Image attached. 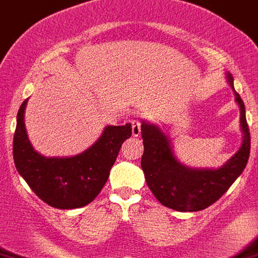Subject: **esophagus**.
<instances>
[{
  "mask_svg": "<svg viewBox=\"0 0 258 258\" xmlns=\"http://www.w3.org/2000/svg\"><path fill=\"white\" fill-rule=\"evenodd\" d=\"M132 126V136L139 137L141 134V121H140L139 117H134V118L130 119Z\"/></svg>",
  "mask_w": 258,
  "mask_h": 258,
  "instance_id": "obj_1",
  "label": "esophagus"
}]
</instances>
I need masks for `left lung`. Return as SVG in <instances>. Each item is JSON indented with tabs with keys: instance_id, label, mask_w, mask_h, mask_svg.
<instances>
[{
	"instance_id": "obj_1",
	"label": "left lung",
	"mask_w": 258,
	"mask_h": 258,
	"mask_svg": "<svg viewBox=\"0 0 258 258\" xmlns=\"http://www.w3.org/2000/svg\"><path fill=\"white\" fill-rule=\"evenodd\" d=\"M241 111L243 140L238 151L219 169H192L182 165L172 151L170 139L159 126L142 121L141 135L144 155L141 167L147 186L162 206L179 212H198L216 203L229 189L246 167L251 149L246 109L239 94L234 91L233 78L227 74Z\"/></svg>"
}]
</instances>
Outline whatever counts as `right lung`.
Returning a JSON list of instances; mask_svg holds the SVG:
<instances>
[{
    "label": "right lung",
    "instance_id": "right-lung-1",
    "mask_svg": "<svg viewBox=\"0 0 258 258\" xmlns=\"http://www.w3.org/2000/svg\"><path fill=\"white\" fill-rule=\"evenodd\" d=\"M26 104L25 99L14 136V161L19 174L42 202L54 208H81L93 202L108 179L122 144L131 137V124L107 126L89 149L76 156L45 157L35 151L27 137Z\"/></svg>",
    "mask_w": 258,
    "mask_h": 258
}]
</instances>
